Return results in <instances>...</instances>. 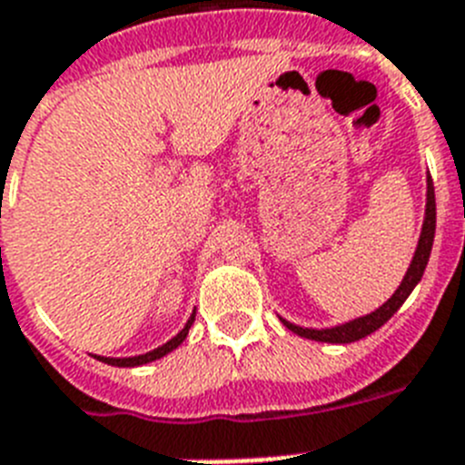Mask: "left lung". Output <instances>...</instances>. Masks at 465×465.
Masks as SVG:
<instances>
[{"label": "left lung", "instance_id": "left-lung-1", "mask_svg": "<svg viewBox=\"0 0 465 465\" xmlns=\"http://www.w3.org/2000/svg\"><path fill=\"white\" fill-rule=\"evenodd\" d=\"M433 238H435V189L433 180L428 177V193H426V220H423L421 238H419L417 252H414V260H411L410 269H407L405 278H402L401 288L395 290L393 297L383 306H379L377 311L367 313L362 318H355V321L344 322V325H337V328L330 330H309L300 328V325H292V322L282 321V325L292 332H297L300 337L313 339V341H328V344H351V341H358V339L367 337V334L377 332L383 322L393 316L395 311L405 304V300L410 297V292L417 288V282L421 281L423 272H426L428 257H430V248H433Z\"/></svg>", "mask_w": 465, "mask_h": 465}]
</instances>
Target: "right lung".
<instances>
[{
    "label": "right lung",
    "instance_id": "add662e5",
    "mask_svg": "<svg viewBox=\"0 0 465 465\" xmlns=\"http://www.w3.org/2000/svg\"><path fill=\"white\" fill-rule=\"evenodd\" d=\"M193 316H196V313H192V318L187 321V325H184V328L180 330V332H177L171 341H165L163 346H159V349H154V351H149V353L135 355V358H100V355L98 358L103 362H107V365H116V367H135V365H144V362L159 361V358H163L165 353H171L173 349H177V346L183 344L184 339H187L189 328H192V322H193Z\"/></svg>",
    "mask_w": 465,
    "mask_h": 465
}]
</instances>
